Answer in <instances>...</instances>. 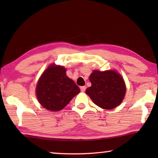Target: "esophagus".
Listing matches in <instances>:
<instances>
[{"label": "esophagus", "mask_w": 158, "mask_h": 158, "mask_svg": "<svg viewBox=\"0 0 158 158\" xmlns=\"http://www.w3.org/2000/svg\"><path fill=\"white\" fill-rule=\"evenodd\" d=\"M80 89H81V92H84L85 89H86V86L85 85H83V86H81L80 87Z\"/></svg>", "instance_id": "esophagus-1"}]
</instances>
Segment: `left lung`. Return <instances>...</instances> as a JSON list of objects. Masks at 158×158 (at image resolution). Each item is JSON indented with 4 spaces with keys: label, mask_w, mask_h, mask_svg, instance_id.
I'll return each mask as SVG.
<instances>
[{
    "label": "left lung",
    "mask_w": 158,
    "mask_h": 158,
    "mask_svg": "<svg viewBox=\"0 0 158 158\" xmlns=\"http://www.w3.org/2000/svg\"><path fill=\"white\" fill-rule=\"evenodd\" d=\"M89 79L92 85L85 90V93L96 105L105 109H112L121 103L126 87L118 73L114 70H94Z\"/></svg>",
    "instance_id": "1"
}]
</instances>
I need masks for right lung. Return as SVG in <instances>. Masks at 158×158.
Wrapping results in <instances>:
<instances>
[{"label":"right lung","mask_w":158,"mask_h":158,"mask_svg":"<svg viewBox=\"0 0 158 158\" xmlns=\"http://www.w3.org/2000/svg\"><path fill=\"white\" fill-rule=\"evenodd\" d=\"M79 92V88L66 75L65 68L53 64L42 74L36 88L40 105L53 111L63 109Z\"/></svg>","instance_id":"1"}]
</instances>
